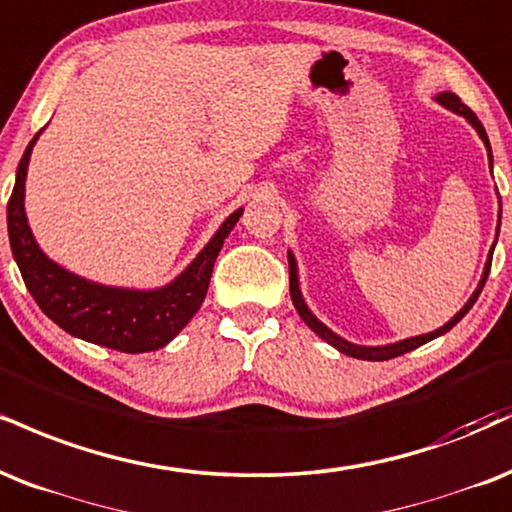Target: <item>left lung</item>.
<instances>
[{
  "label": "left lung",
  "instance_id": "1",
  "mask_svg": "<svg viewBox=\"0 0 512 512\" xmlns=\"http://www.w3.org/2000/svg\"><path fill=\"white\" fill-rule=\"evenodd\" d=\"M436 102L443 104V107H446V109H451V112H455V114L465 116V119L470 121L474 128H477L479 138L484 140L486 150H489V159H491V145H489V138H486V131H484V126H482V121H479L477 116H474L472 109L467 107V104L460 102V97L455 95V92H441V95H436ZM498 229H501V214H498ZM496 236H498V233H496ZM494 245H496V243H494ZM491 257H494V248H491V252H489V260H486V264H484V274H482V281H479L477 291L472 293V298L467 300L463 310H460L458 315H455V317L451 319V322H446V324L441 326V329L432 331V334L412 336V338H405V341L389 343V346H355V343H350V341H346V338L336 336L334 331L329 329V326H324L322 322H319V319L310 312V307L305 305L303 293H300L298 267H295V257H293V252H288V274H291V300H293L295 310H298V315L303 317V322H305L307 326H310V329L315 331V334H317L319 338H324L326 343H331V346H334L336 350H341L343 355L357 357V360H372V362L391 360V357H398V355L410 353V350H415V348L424 346V343H429V341H432V338H436V336H443V334H446V331H451L453 326L458 324L460 319H463V317L467 315V312H470V307H472L474 303H477L479 293H482V288H484V283H486V276H489V269H491Z\"/></svg>",
  "mask_w": 512,
  "mask_h": 512
}]
</instances>
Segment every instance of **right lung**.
Masks as SVG:
<instances>
[{
    "instance_id": "1",
    "label": "right lung",
    "mask_w": 512,
    "mask_h": 512,
    "mask_svg": "<svg viewBox=\"0 0 512 512\" xmlns=\"http://www.w3.org/2000/svg\"><path fill=\"white\" fill-rule=\"evenodd\" d=\"M38 135L30 140L18 162L16 183L6 205L11 252L30 295L40 305V310L66 334L88 343L121 350V353H147V350L164 348L200 310L221 245L236 226L243 209H236L219 226L200 255L162 288L131 291V288L102 286V283L80 279L49 260L35 243L28 226L23 195H26L30 152Z\"/></svg>"
}]
</instances>
